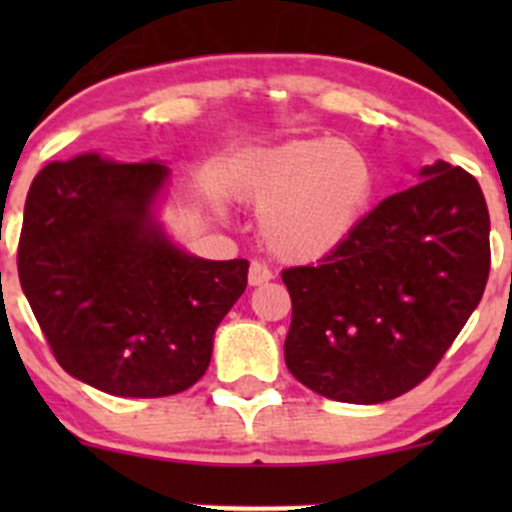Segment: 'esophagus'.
Masks as SVG:
<instances>
[{
  "instance_id": "esophagus-1",
  "label": "esophagus",
  "mask_w": 512,
  "mask_h": 512,
  "mask_svg": "<svg viewBox=\"0 0 512 512\" xmlns=\"http://www.w3.org/2000/svg\"><path fill=\"white\" fill-rule=\"evenodd\" d=\"M272 280V270L267 265H262V262H252L250 265V272H247V282H250L252 287L257 285H265V282Z\"/></svg>"
}]
</instances>
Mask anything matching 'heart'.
Listing matches in <instances>:
<instances>
[{
	"instance_id": "heart-1",
	"label": "heart",
	"mask_w": 512,
	"mask_h": 512,
	"mask_svg": "<svg viewBox=\"0 0 512 512\" xmlns=\"http://www.w3.org/2000/svg\"><path fill=\"white\" fill-rule=\"evenodd\" d=\"M374 188L369 156L339 138L270 148L242 178V195L260 213L262 242L285 262H314L347 242Z\"/></svg>"
}]
</instances>
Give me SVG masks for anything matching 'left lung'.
Masks as SVG:
<instances>
[{"label":"left lung","instance_id":"obj_1","mask_svg":"<svg viewBox=\"0 0 512 512\" xmlns=\"http://www.w3.org/2000/svg\"><path fill=\"white\" fill-rule=\"evenodd\" d=\"M381 200L319 265L289 267L287 369L344 404H381L421 384L483 297L490 218L471 173L436 160Z\"/></svg>","mask_w":512,"mask_h":512}]
</instances>
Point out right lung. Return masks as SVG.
<instances>
[{"label": "right lung", "instance_id": "add662e5", "mask_svg": "<svg viewBox=\"0 0 512 512\" xmlns=\"http://www.w3.org/2000/svg\"><path fill=\"white\" fill-rule=\"evenodd\" d=\"M163 163L84 153L41 168L24 205L19 282L66 374L113 396L190 389L218 324L247 287V260H203L168 240L153 203Z\"/></svg>", "mask_w": 512, "mask_h": 512}]
</instances>
